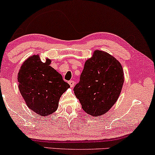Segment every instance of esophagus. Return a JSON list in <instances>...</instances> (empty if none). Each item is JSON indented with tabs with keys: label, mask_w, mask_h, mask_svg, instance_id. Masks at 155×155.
Wrapping results in <instances>:
<instances>
[{
	"label": "esophagus",
	"mask_w": 155,
	"mask_h": 155,
	"mask_svg": "<svg viewBox=\"0 0 155 155\" xmlns=\"http://www.w3.org/2000/svg\"><path fill=\"white\" fill-rule=\"evenodd\" d=\"M74 84H75V82L74 81H72V80L69 81V84L70 85V86L71 87V88H73L74 85Z\"/></svg>",
	"instance_id": "obj_1"
}]
</instances>
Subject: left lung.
<instances>
[{"instance_id":"left-lung-1","label":"left lung","mask_w":155,"mask_h":155,"mask_svg":"<svg viewBox=\"0 0 155 155\" xmlns=\"http://www.w3.org/2000/svg\"><path fill=\"white\" fill-rule=\"evenodd\" d=\"M124 82L121 63L107 52L96 50L85 62L74 91L84 112L93 117L101 116L117 102Z\"/></svg>"}]
</instances>
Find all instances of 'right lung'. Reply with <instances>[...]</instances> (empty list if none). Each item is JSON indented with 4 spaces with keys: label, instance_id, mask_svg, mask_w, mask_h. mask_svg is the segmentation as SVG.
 <instances>
[{
    "label": "right lung",
    "instance_id": "1",
    "mask_svg": "<svg viewBox=\"0 0 155 155\" xmlns=\"http://www.w3.org/2000/svg\"><path fill=\"white\" fill-rule=\"evenodd\" d=\"M51 60H41L39 55L28 58L17 74L19 90L30 110L41 117L48 116L58 107L59 100L70 86L50 66Z\"/></svg>",
    "mask_w": 155,
    "mask_h": 155
}]
</instances>
